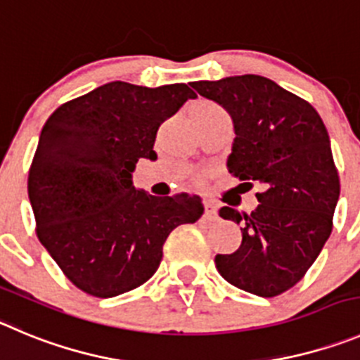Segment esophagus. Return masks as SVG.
Returning <instances> with one entry per match:
<instances>
[{
	"mask_svg": "<svg viewBox=\"0 0 360 360\" xmlns=\"http://www.w3.org/2000/svg\"><path fill=\"white\" fill-rule=\"evenodd\" d=\"M204 217L207 220H214L217 218V206L211 200H206V204H204Z\"/></svg>",
	"mask_w": 360,
	"mask_h": 360,
	"instance_id": "34e87169",
	"label": "esophagus"
}]
</instances>
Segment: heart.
<instances>
[{
	"mask_svg": "<svg viewBox=\"0 0 360 360\" xmlns=\"http://www.w3.org/2000/svg\"><path fill=\"white\" fill-rule=\"evenodd\" d=\"M200 104H206V106H213V104H210V103H200Z\"/></svg>",
	"mask_w": 360,
	"mask_h": 360,
	"instance_id": "heart-1",
	"label": "heart"
}]
</instances>
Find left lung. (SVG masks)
<instances>
[{"instance_id":"left-lung-1","label":"left lung","mask_w":360,"mask_h":360,"mask_svg":"<svg viewBox=\"0 0 360 360\" xmlns=\"http://www.w3.org/2000/svg\"><path fill=\"white\" fill-rule=\"evenodd\" d=\"M191 89L233 119L229 172L263 188L250 214L218 211L241 224L243 240L236 252L214 257L217 270L240 290L277 297L304 277L332 233L339 176L327 127L307 101L256 74L193 82Z\"/></svg>"}]
</instances>
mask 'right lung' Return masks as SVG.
I'll return each mask as SVG.
<instances>
[{"label": "right lung", "instance_id": "obj_1", "mask_svg": "<svg viewBox=\"0 0 360 360\" xmlns=\"http://www.w3.org/2000/svg\"><path fill=\"white\" fill-rule=\"evenodd\" d=\"M195 94L112 82L63 103L44 124L28 174L37 236L74 286L112 298L158 270L169 234L195 224L200 197H154L131 181L156 160L158 127Z\"/></svg>", "mask_w": 360, "mask_h": 360}]
</instances>
